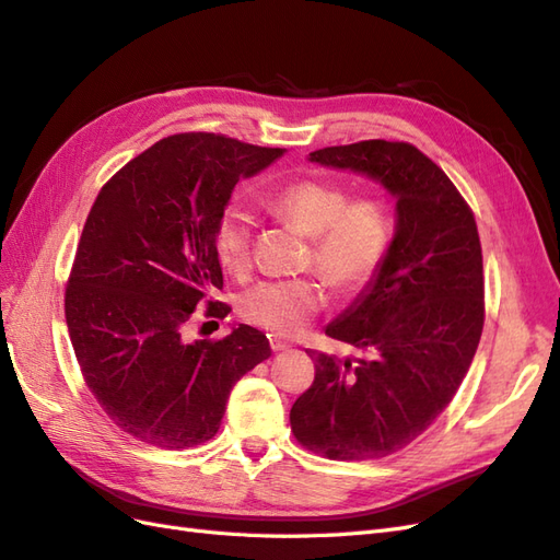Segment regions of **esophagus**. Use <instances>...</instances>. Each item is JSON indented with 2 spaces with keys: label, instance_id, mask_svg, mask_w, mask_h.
Returning a JSON list of instances; mask_svg holds the SVG:
<instances>
[{
  "label": "esophagus",
  "instance_id": "obj_1",
  "mask_svg": "<svg viewBox=\"0 0 560 560\" xmlns=\"http://www.w3.org/2000/svg\"><path fill=\"white\" fill-rule=\"evenodd\" d=\"M268 343H270V350H273V352H280V350H287V348H290V343L282 341V338H278L276 334H270V336H268Z\"/></svg>",
  "mask_w": 560,
  "mask_h": 560
}]
</instances>
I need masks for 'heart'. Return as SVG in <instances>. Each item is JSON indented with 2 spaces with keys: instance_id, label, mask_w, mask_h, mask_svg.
<instances>
[{
  "instance_id": "b5f03b06",
  "label": "heart",
  "mask_w": 560,
  "mask_h": 560,
  "mask_svg": "<svg viewBox=\"0 0 560 560\" xmlns=\"http://www.w3.org/2000/svg\"><path fill=\"white\" fill-rule=\"evenodd\" d=\"M268 208L308 238L306 266L336 292L362 290L378 276L395 238V219L376 196L350 198L348 189L322 179H299L268 196ZM252 214L226 206L217 217L212 245L219 264L241 276L252 259ZM325 306L313 278L266 280L243 292L238 313L276 336L299 334Z\"/></svg>"
}]
</instances>
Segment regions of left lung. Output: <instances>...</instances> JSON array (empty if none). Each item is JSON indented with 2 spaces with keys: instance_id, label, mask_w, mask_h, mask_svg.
<instances>
[{
  "instance_id": "1",
  "label": "left lung",
  "mask_w": 560,
  "mask_h": 560,
  "mask_svg": "<svg viewBox=\"0 0 560 560\" xmlns=\"http://www.w3.org/2000/svg\"><path fill=\"white\" fill-rule=\"evenodd\" d=\"M311 161L378 179L397 233L378 276L327 327L360 360L311 352L315 381L290 411L301 446L329 460H376L409 446L460 387L483 331V257L474 212L409 142L325 147Z\"/></svg>"
}]
</instances>
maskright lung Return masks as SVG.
<instances>
[{
  "label": "right lung",
  "mask_w": 560,
  "mask_h": 560,
  "mask_svg": "<svg viewBox=\"0 0 560 560\" xmlns=\"http://www.w3.org/2000/svg\"><path fill=\"white\" fill-rule=\"evenodd\" d=\"M282 149L214 132H179L126 163L83 224L65 287L67 331L81 376L116 428L179 451L212 439L231 387L270 354L266 334L241 325L189 343L184 329L231 306L212 301L222 266L212 231L241 177Z\"/></svg>",
  "instance_id": "1"
}]
</instances>
